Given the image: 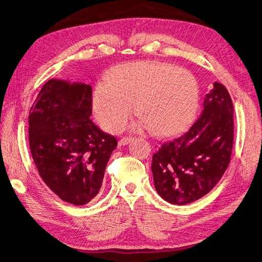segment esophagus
I'll list each match as a JSON object with an SVG mask.
<instances>
[{
  "instance_id": "esophagus-1",
  "label": "esophagus",
  "mask_w": 262,
  "mask_h": 262,
  "mask_svg": "<svg viewBox=\"0 0 262 262\" xmlns=\"http://www.w3.org/2000/svg\"><path fill=\"white\" fill-rule=\"evenodd\" d=\"M132 141V137H122V139L119 141V145L122 146V145H127L129 142Z\"/></svg>"
}]
</instances>
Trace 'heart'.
Instances as JSON below:
<instances>
[{
	"mask_svg": "<svg viewBox=\"0 0 262 262\" xmlns=\"http://www.w3.org/2000/svg\"><path fill=\"white\" fill-rule=\"evenodd\" d=\"M133 104L141 118L137 130L158 136L179 133L192 120L198 106V84L188 70L160 61L119 65L93 95L95 116L104 129L120 132L130 118Z\"/></svg>",
	"mask_w": 262,
	"mask_h": 262,
	"instance_id": "b5f03b06",
	"label": "heart"
}]
</instances>
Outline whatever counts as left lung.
<instances>
[{
	"label": "left lung",
	"mask_w": 262,
	"mask_h": 262,
	"mask_svg": "<svg viewBox=\"0 0 262 262\" xmlns=\"http://www.w3.org/2000/svg\"><path fill=\"white\" fill-rule=\"evenodd\" d=\"M234 144V106L227 88L214 82L203 111L189 129L152 156L155 188L175 205L198 201L225 174Z\"/></svg>",
	"instance_id": "obj_1"
}]
</instances>
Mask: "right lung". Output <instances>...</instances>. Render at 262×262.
Listing matches in <instances>:
<instances>
[{"instance_id": "add662e5", "label": "right lung", "mask_w": 262, "mask_h": 262, "mask_svg": "<svg viewBox=\"0 0 262 262\" xmlns=\"http://www.w3.org/2000/svg\"><path fill=\"white\" fill-rule=\"evenodd\" d=\"M89 84L46 82L28 116L31 154L43 182L61 201L85 205L98 193L118 142L90 120Z\"/></svg>"}]
</instances>
